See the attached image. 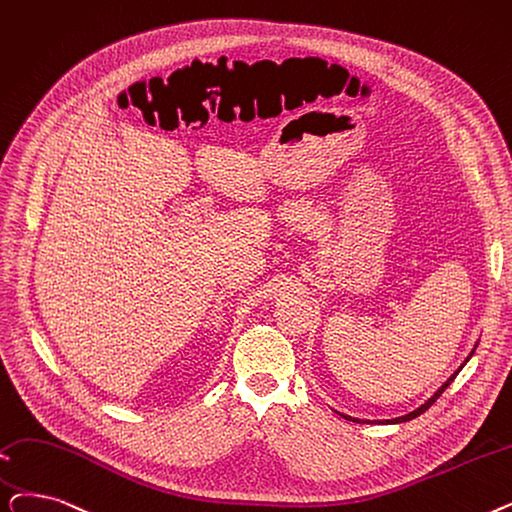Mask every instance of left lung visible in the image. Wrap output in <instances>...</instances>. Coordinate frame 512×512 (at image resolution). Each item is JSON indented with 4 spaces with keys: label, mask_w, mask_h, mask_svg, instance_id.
Masks as SVG:
<instances>
[{
    "label": "left lung",
    "mask_w": 512,
    "mask_h": 512,
    "mask_svg": "<svg viewBox=\"0 0 512 512\" xmlns=\"http://www.w3.org/2000/svg\"><path fill=\"white\" fill-rule=\"evenodd\" d=\"M473 353H475V351H471V355H473ZM471 355H469V358H466L464 362H469V360H471ZM462 368H464V364H462V366H460V368H458V370H456V372H454V374L450 376V379H448L446 383H443V385H441V387H439V389H437V391L433 393V397H429V399H427V402H425V404H422L420 408H416L414 412H410V414H406V416H399V418H391V420H383V422H387V425H397V422H408V420H412V418L420 416V414H422V412H425V410H429V408H431V406H433V404L437 402V397H439V395H441L443 391H446V389L450 387V383H452V381L456 379V374H458V372H460ZM341 416H343V418H347V420H353V422H370V420H360V418H351V416H345V414H341ZM376 422H381V420H376Z\"/></svg>",
    "instance_id": "obj_1"
}]
</instances>
